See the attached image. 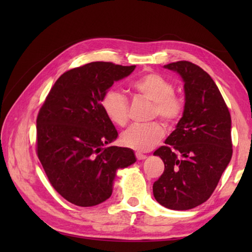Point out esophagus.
<instances>
[{
    "instance_id": "esophagus-1",
    "label": "esophagus",
    "mask_w": 252,
    "mask_h": 252,
    "mask_svg": "<svg viewBox=\"0 0 252 252\" xmlns=\"http://www.w3.org/2000/svg\"><path fill=\"white\" fill-rule=\"evenodd\" d=\"M135 157H136V159H138V160H144L147 158L146 155H143V153H140V152H136Z\"/></svg>"
}]
</instances>
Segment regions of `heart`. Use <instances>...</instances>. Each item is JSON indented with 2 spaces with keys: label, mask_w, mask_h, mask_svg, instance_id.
Here are the masks:
<instances>
[{
  "label": "heart",
  "mask_w": 252,
  "mask_h": 252,
  "mask_svg": "<svg viewBox=\"0 0 252 252\" xmlns=\"http://www.w3.org/2000/svg\"><path fill=\"white\" fill-rule=\"evenodd\" d=\"M133 90L146 99L155 102L153 117H160L172 125L181 117L183 102L174 94V87L159 73H147L132 83ZM102 109L114 125L125 126L129 121V101L116 89H109L102 97ZM164 127L160 122L149 125H133L121 134L123 146L138 151H149L161 141Z\"/></svg>",
  "instance_id": "b5f03b06"
}]
</instances>
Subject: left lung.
<instances>
[{
    "label": "left lung",
    "mask_w": 252,
    "mask_h": 252,
    "mask_svg": "<svg viewBox=\"0 0 252 252\" xmlns=\"http://www.w3.org/2000/svg\"><path fill=\"white\" fill-rule=\"evenodd\" d=\"M164 67L185 83V110L165 146L153 153L164 163L153 195L165 208L189 210L210 198L231 160V117L215 81L201 67L188 61Z\"/></svg>",
    "instance_id": "obj_1"
}]
</instances>
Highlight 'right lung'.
<instances>
[{"label": "right lung", "mask_w": 252, "mask_h": 252, "mask_svg": "<svg viewBox=\"0 0 252 252\" xmlns=\"http://www.w3.org/2000/svg\"><path fill=\"white\" fill-rule=\"evenodd\" d=\"M134 69L91 62L66 71L37 114V157L52 187L75 206L92 207L109 199L118 170L136 161L132 149L106 147L118 131L101 104L112 84Z\"/></svg>", "instance_id": "add662e5"}]
</instances>
